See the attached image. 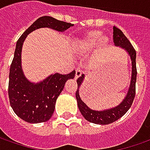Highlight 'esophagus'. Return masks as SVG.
Wrapping results in <instances>:
<instances>
[{"label": "esophagus", "mask_w": 150, "mask_h": 150, "mask_svg": "<svg viewBox=\"0 0 150 150\" xmlns=\"http://www.w3.org/2000/svg\"><path fill=\"white\" fill-rule=\"evenodd\" d=\"M81 74H82V71L80 70V69H77L76 70V75H75V79H77L78 77L81 76Z\"/></svg>", "instance_id": "34e87169"}]
</instances>
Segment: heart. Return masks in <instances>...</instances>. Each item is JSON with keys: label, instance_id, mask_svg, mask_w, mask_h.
<instances>
[{"label": "heart", "instance_id": "heart-1", "mask_svg": "<svg viewBox=\"0 0 150 150\" xmlns=\"http://www.w3.org/2000/svg\"><path fill=\"white\" fill-rule=\"evenodd\" d=\"M101 33L99 31H93L87 33L84 38L77 42V49L82 54H86L97 45L98 50H103L108 45V38H100Z\"/></svg>", "mask_w": 150, "mask_h": 150}]
</instances>
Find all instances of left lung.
I'll use <instances>...</instances> for the list:
<instances>
[{
	"instance_id": "left-lung-1",
	"label": "left lung",
	"mask_w": 150,
	"mask_h": 150,
	"mask_svg": "<svg viewBox=\"0 0 150 150\" xmlns=\"http://www.w3.org/2000/svg\"><path fill=\"white\" fill-rule=\"evenodd\" d=\"M113 42L116 46L124 50L130 56L132 61V75H131L130 86L126 96L120 104L113 108H107L104 110H94L92 108H89L83 102V100H81L79 95V87L83 82V80L85 78V74H81V77H78L77 80V87H78L76 92L77 107L86 120L95 124L108 125L119 119L131 108L136 95V75H137L136 67V50L130 43L128 39L126 38L123 33L116 27H113Z\"/></svg>"
}]
</instances>
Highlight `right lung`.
I'll return each instance as SVG.
<instances>
[{"label":"right lung","mask_w":150,"mask_h":150,"mask_svg":"<svg viewBox=\"0 0 150 150\" xmlns=\"http://www.w3.org/2000/svg\"><path fill=\"white\" fill-rule=\"evenodd\" d=\"M73 26L50 16L38 18L23 33L16 43L14 59L9 75V99L15 114L29 123H40L48 121L53 115L55 102L64 90L65 82L75 77L76 72L67 75L50 74L38 82L29 81L22 69V48L28 35L35 30L48 28L63 33Z\"/></svg>","instance_id":"1"}]
</instances>
